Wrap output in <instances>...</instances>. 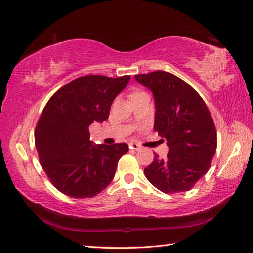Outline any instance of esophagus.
I'll list each match as a JSON object with an SVG mask.
<instances>
[{
	"label": "esophagus",
	"instance_id": "obj_1",
	"mask_svg": "<svg viewBox=\"0 0 253 253\" xmlns=\"http://www.w3.org/2000/svg\"><path fill=\"white\" fill-rule=\"evenodd\" d=\"M129 148L132 149V150H139V149H140V146H139L138 143L131 142V143H129Z\"/></svg>",
	"mask_w": 253,
	"mask_h": 253
}]
</instances>
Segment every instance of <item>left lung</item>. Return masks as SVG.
I'll list each match as a JSON object with an SVG mask.
<instances>
[{"instance_id":"8db88e82","label":"left lung","mask_w":253,"mask_h":253,"mask_svg":"<svg viewBox=\"0 0 253 253\" xmlns=\"http://www.w3.org/2000/svg\"><path fill=\"white\" fill-rule=\"evenodd\" d=\"M135 79L153 94L154 130L169 147L168 158L155 153L144 175L162 192L190 190L207 174L216 151L212 116L197 91L173 74L158 71Z\"/></svg>"}]
</instances>
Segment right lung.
I'll return each mask as SVG.
<instances>
[{"mask_svg": "<svg viewBox=\"0 0 253 253\" xmlns=\"http://www.w3.org/2000/svg\"><path fill=\"white\" fill-rule=\"evenodd\" d=\"M130 76L88 75L52 95L37 124L40 164L57 190L72 198H92L111 184L127 143L93 144L89 126L110 115L113 101Z\"/></svg>", "mask_w": 253, "mask_h": 253, "instance_id": "1", "label": "right lung"}]
</instances>
